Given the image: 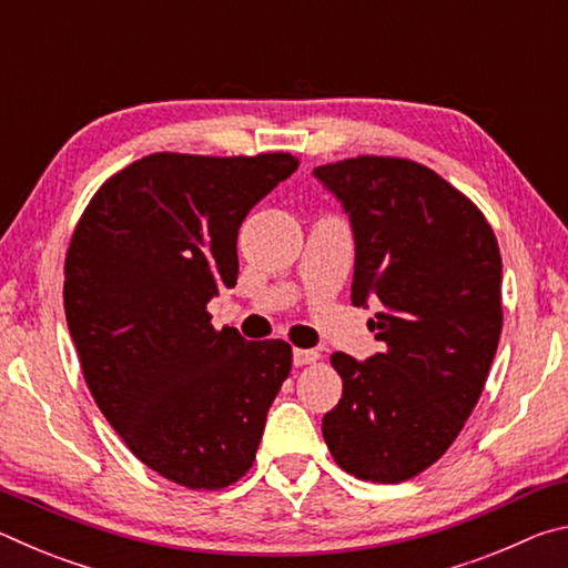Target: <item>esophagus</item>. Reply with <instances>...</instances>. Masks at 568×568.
<instances>
[{"label": "esophagus", "instance_id": "obj_1", "mask_svg": "<svg viewBox=\"0 0 568 568\" xmlns=\"http://www.w3.org/2000/svg\"><path fill=\"white\" fill-rule=\"evenodd\" d=\"M318 358H321V353L313 351V348H295L293 351V363L295 365H311Z\"/></svg>", "mask_w": 568, "mask_h": 568}]
</instances>
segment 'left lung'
Instances as JSON below:
<instances>
[{
    "mask_svg": "<svg viewBox=\"0 0 568 568\" xmlns=\"http://www.w3.org/2000/svg\"><path fill=\"white\" fill-rule=\"evenodd\" d=\"M351 220V301L381 311V353H333L343 398L323 438L343 470L400 484L446 454L484 390L501 335V253L480 210L434 170L353 158L313 170Z\"/></svg>",
    "mask_w": 568,
    "mask_h": 568,
    "instance_id": "8db88e82",
    "label": "left lung"
}]
</instances>
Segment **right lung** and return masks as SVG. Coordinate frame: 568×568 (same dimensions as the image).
<instances>
[{"label":"right lung","instance_id":"1","mask_svg":"<svg viewBox=\"0 0 568 568\" xmlns=\"http://www.w3.org/2000/svg\"><path fill=\"white\" fill-rule=\"evenodd\" d=\"M295 170L287 152L148 155L104 182L67 250L92 398L142 464L195 491L245 476L291 373V345L215 331L207 303L235 287L245 215Z\"/></svg>","mask_w":568,"mask_h":568}]
</instances>
